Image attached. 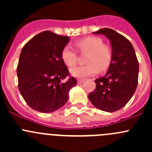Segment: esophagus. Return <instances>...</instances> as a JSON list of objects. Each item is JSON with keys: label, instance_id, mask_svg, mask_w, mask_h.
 Returning <instances> with one entry per match:
<instances>
[{"label": "esophagus", "instance_id": "34e87169", "mask_svg": "<svg viewBox=\"0 0 152 152\" xmlns=\"http://www.w3.org/2000/svg\"><path fill=\"white\" fill-rule=\"evenodd\" d=\"M83 82H84V80H82V79H78L77 80L78 85H81V84H82Z\"/></svg>", "mask_w": 152, "mask_h": 152}]
</instances>
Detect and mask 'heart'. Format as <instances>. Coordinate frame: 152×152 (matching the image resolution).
Masks as SVG:
<instances>
[{"instance_id":"b5f03b06","label":"heart","mask_w":152,"mask_h":152,"mask_svg":"<svg viewBox=\"0 0 152 152\" xmlns=\"http://www.w3.org/2000/svg\"><path fill=\"white\" fill-rule=\"evenodd\" d=\"M76 45L81 51L88 52L86 59L87 65L76 66L70 70V74L76 78H87L96 74L98 70H104L112 59L111 49L103 45L101 38L90 37L77 41ZM62 59L67 66H73L77 59L76 51L70 45H66L62 52Z\"/></svg>"}]
</instances>
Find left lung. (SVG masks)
Wrapping results in <instances>:
<instances>
[{
    "label": "left lung",
    "mask_w": 152,
    "mask_h": 152,
    "mask_svg": "<svg viewBox=\"0 0 152 152\" xmlns=\"http://www.w3.org/2000/svg\"><path fill=\"white\" fill-rule=\"evenodd\" d=\"M103 34L110 41L112 59L107 73L96 79V88L89 94V100L96 108L113 113L126 104L137 86L139 64L131 42L110 28L93 32Z\"/></svg>",
    "instance_id": "1"
}]
</instances>
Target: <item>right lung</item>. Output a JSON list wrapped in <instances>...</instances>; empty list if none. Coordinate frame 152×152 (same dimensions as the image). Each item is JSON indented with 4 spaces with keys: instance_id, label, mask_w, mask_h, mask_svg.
Listing matches in <instances>:
<instances>
[{
    "instance_id": "right-lung-1",
    "label": "right lung",
    "mask_w": 152,
    "mask_h": 152,
    "mask_svg": "<svg viewBox=\"0 0 152 152\" xmlns=\"http://www.w3.org/2000/svg\"><path fill=\"white\" fill-rule=\"evenodd\" d=\"M69 40L68 37L45 31L34 37L21 50L17 68L18 88L27 104L36 111L50 113L60 109L77 84L73 77L64 81L68 69L62 52Z\"/></svg>"
}]
</instances>
